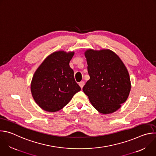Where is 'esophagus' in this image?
Segmentation results:
<instances>
[{
	"instance_id": "esophagus-1",
	"label": "esophagus",
	"mask_w": 156,
	"mask_h": 156,
	"mask_svg": "<svg viewBox=\"0 0 156 156\" xmlns=\"http://www.w3.org/2000/svg\"><path fill=\"white\" fill-rule=\"evenodd\" d=\"M79 85H80V86L81 87V88H83V87L84 85V81H81V82H80V83H79Z\"/></svg>"
}]
</instances>
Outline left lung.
<instances>
[{
	"instance_id": "1",
	"label": "left lung",
	"mask_w": 156,
	"mask_h": 156,
	"mask_svg": "<svg viewBox=\"0 0 156 156\" xmlns=\"http://www.w3.org/2000/svg\"><path fill=\"white\" fill-rule=\"evenodd\" d=\"M90 79L83 87L93 106L103 114L121 107L131 90L129 73L120 58L110 49L84 52Z\"/></svg>"
}]
</instances>
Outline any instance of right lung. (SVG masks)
Instances as JSON below:
<instances>
[{
  "instance_id": "add662e5",
  "label": "right lung",
  "mask_w": 156,
  "mask_h": 156,
  "mask_svg": "<svg viewBox=\"0 0 156 156\" xmlns=\"http://www.w3.org/2000/svg\"><path fill=\"white\" fill-rule=\"evenodd\" d=\"M74 54L73 51H55L44 59L34 72L31 92L44 110L55 112L61 110L81 90L69 65Z\"/></svg>"
}]
</instances>
